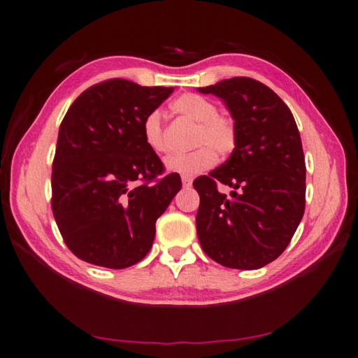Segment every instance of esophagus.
<instances>
[{"label":"esophagus","mask_w":358,"mask_h":358,"mask_svg":"<svg viewBox=\"0 0 358 358\" xmlns=\"http://www.w3.org/2000/svg\"><path fill=\"white\" fill-rule=\"evenodd\" d=\"M192 184H193V179L192 178H189V176H182V185H184L185 188L192 187Z\"/></svg>","instance_id":"34e87169"}]
</instances>
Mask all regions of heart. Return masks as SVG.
I'll list each match as a JSON object with an SVG mask.
<instances>
[{"instance_id": "obj_1", "label": "heart", "mask_w": 358, "mask_h": 358, "mask_svg": "<svg viewBox=\"0 0 358 358\" xmlns=\"http://www.w3.org/2000/svg\"><path fill=\"white\" fill-rule=\"evenodd\" d=\"M171 108L174 113L197 124L193 139V145L197 148L166 159L165 165L170 171L194 176L211 169L217 156L225 157L236 148V124L231 117L219 115L217 106L213 101L194 93H185L174 99ZM142 136L153 153L164 155L169 152L161 112L153 110L145 116L142 122Z\"/></svg>"}]
</instances>
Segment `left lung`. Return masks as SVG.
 <instances>
[{"label":"left lung","instance_id":"obj_1","mask_svg":"<svg viewBox=\"0 0 358 358\" xmlns=\"http://www.w3.org/2000/svg\"><path fill=\"white\" fill-rule=\"evenodd\" d=\"M201 93L224 99L237 129L231 156L199 176L197 237L206 256L236 269H257L287 250L305 213L306 166L288 106L252 78L237 76ZM231 186V198L217 189Z\"/></svg>","mask_w":358,"mask_h":358}]
</instances>
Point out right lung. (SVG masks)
<instances>
[{"label":"right lung","instance_id":"right-lung-1","mask_svg":"<svg viewBox=\"0 0 358 358\" xmlns=\"http://www.w3.org/2000/svg\"><path fill=\"white\" fill-rule=\"evenodd\" d=\"M173 87L107 79L83 92L62 119L52 164V211L69 250L122 269L147 256L156 220L182 187L142 136V122Z\"/></svg>","mask_w":358,"mask_h":358}]
</instances>
